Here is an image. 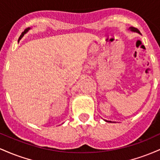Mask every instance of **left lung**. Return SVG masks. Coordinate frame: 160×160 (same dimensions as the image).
Returning <instances> with one entry per match:
<instances>
[{
	"instance_id": "obj_1",
	"label": "left lung",
	"mask_w": 160,
	"mask_h": 160,
	"mask_svg": "<svg viewBox=\"0 0 160 160\" xmlns=\"http://www.w3.org/2000/svg\"><path fill=\"white\" fill-rule=\"evenodd\" d=\"M128 30H130L131 32H137V33H138V34H141V33H140V32H139V30L138 28H136L130 27L129 28H128ZM110 122H111V121H110Z\"/></svg>"
}]
</instances>
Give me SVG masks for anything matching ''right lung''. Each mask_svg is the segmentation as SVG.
Returning a JSON list of instances; mask_svg holds the SVG:
<instances>
[{
    "label": "right lung",
    "mask_w": 160,
    "mask_h": 160,
    "mask_svg": "<svg viewBox=\"0 0 160 160\" xmlns=\"http://www.w3.org/2000/svg\"><path fill=\"white\" fill-rule=\"evenodd\" d=\"M29 30H30V28H28L25 29V30L24 31V32H23L22 33V34H21V35H20V37H19V40H18V42H19V40H21V38H22V37L24 36V34H26V33H27L28 32Z\"/></svg>",
    "instance_id": "right-lung-1"
}]
</instances>
